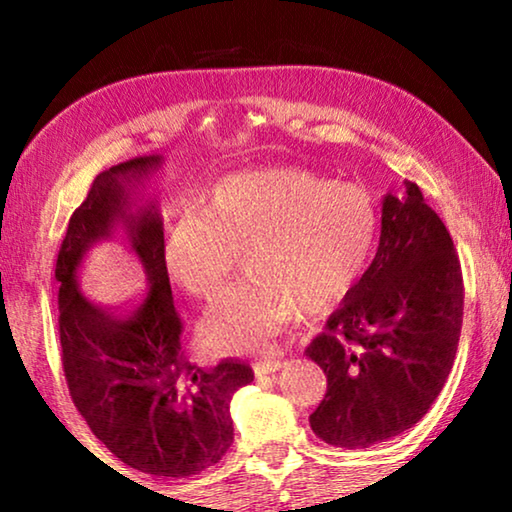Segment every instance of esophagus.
Listing matches in <instances>:
<instances>
[{
    "label": "esophagus",
    "instance_id": "1",
    "mask_svg": "<svg viewBox=\"0 0 512 512\" xmlns=\"http://www.w3.org/2000/svg\"><path fill=\"white\" fill-rule=\"evenodd\" d=\"M284 363L282 361H275V359H265V361H258L254 363V375L256 377H265V375H272L277 373L279 368H282Z\"/></svg>",
    "mask_w": 512,
    "mask_h": 512
}]
</instances>
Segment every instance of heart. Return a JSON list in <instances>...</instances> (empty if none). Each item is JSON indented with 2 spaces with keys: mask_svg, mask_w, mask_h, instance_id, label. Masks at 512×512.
I'll return each mask as SVG.
<instances>
[{
  "mask_svg": "<svg viewBox=\"0 0 512 512\" xmlns=\"http://www.w3.org/2000/svg\"><path fill=\"white\" fill-rule=\"evenodd\" d=\"M377 214L359 188L300 170H265L221 181L200 214L163 235L172 286L214 303L242 258L247 282L228 291L198 326L202 349L249 354L298 317L321 319L345 303L366 272Z\"/></svg>",
  "mask_w": 512,
  "mask_h": 512,
  "instance_id": "obj_1",
  "label": "heart"
}]
</instances>
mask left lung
Wrapping results in <instances>:
<instances>
[{
  "instance_id": "obj_1",
  "label": "left lung",
  "mask_w": 512,
  "mask_h": 512,
  "mask_svg": "<svg viewBox=\"0 0 512 512\" xmlns=\"http://www.w3.org/2000/svg\"><path fill=\"white\" fill-rule=\"evenodd\" d=\"M464 282L452 237L417 184L382 200L380 247L305 349L326 373L310 426L345 450L408 431L436 401L457 354Z\"/></svg>"
}]
</instances>
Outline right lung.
<instances>
[{
  "label": "right lung",
  "mask_w": 512,
  "mask_h": 512,
  "mask_svg": "<svg viewBox=\"0 0 512 512\" xmlns=\"http://www.w3.org/2000/svg\"><path fill=\"white\" fill-rule=\"evenodd\" d=\"M163 165L132 158L100 172L69 219L58 279L60 345L69 396L97 440L137 471L188 478L219 464L233 445L230 398L254 380L247 363L226 359L198 368L181 352V319L163 268V221L153 202L132 212L130 191ZM116 225L129 235L145 291L128 306L90 304L78 270Z\"/></svg>",
  "instance_id": "add662e5"
}]
</instances>
